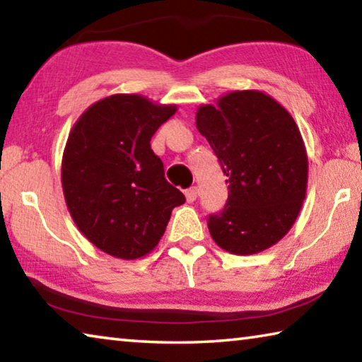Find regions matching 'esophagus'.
I'll list each match as a JSON object with an SVG mask.
<instances>
[{
  "mask_svg": "<svg viewBox=\"0 0 362 362\" xmlns=\"http://www.w3.org/2000/svg\"><path fill=\"white\" fill-rule=\"evenodd\" d=\"M185 196H187L188 203H193V201L196 199V196H198V188L189 187L188 189H185Z\"/></svg>",
  "mask_w": 362,
  "mask_h": 362,
  "instance_id": "esophagus-1",
  "label": "esophagus"
}]
</instances>
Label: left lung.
Returning <instances> with one entry per match:
<instances>
[{
  "label": "left lung",
  "mask_w": 362,
  "mask_h": 362,
  "mask_svg": "<svg viewBox=\"0 0 362 362\" xmlns=\"http://www.w3.org/2000/svg\"><path fill=\"white\" fill-rule=\"evenodd\" d=\"M196 127L228 177V199L207 220L217 246L262 252L287 235L302 209L308 156L291 113L262 90H233L201 105Z\"/></svg>",
  "instance_id": "1"
}]
</instances>
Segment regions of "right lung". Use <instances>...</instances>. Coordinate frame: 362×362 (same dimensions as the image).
I'll return each mask as SVG.
<instances>
[{"label":"right lung","instance_id":"1","mask_svg":"<svg viewBox=\"0 0 362 362\" xmlns=\"http://www.w3.org/2000/svg\"><path fill=\"white\" fill-rule=\"evenodd\" d=\"M177 105L139 94L95 102L71 127L62 156L69 212L88 240L116 259L150 254L185 196L164 179L163 161L150 146Z\"/></svg>","mask_w":362,"mask_h":362}]
</instances>
